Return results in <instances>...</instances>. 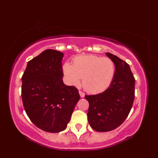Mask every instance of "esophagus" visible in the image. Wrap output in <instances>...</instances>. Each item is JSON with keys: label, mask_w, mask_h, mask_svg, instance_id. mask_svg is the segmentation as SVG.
Here are the masks:
<instances>
[{"label": "esophagus", "mask_w": 158, "mask_h": 158, "mask_svg": "<svg viewBox=\"0 0 158 158\" xmlns=\"http://www.w3.org/2000/svg\"><path fill=\"white\" fill-rule=\"evenodd\" d=\"M79 95H80L81 97H85V94L84 92H82V91H81V90H79Z\"/></svg>", "instance_id": "34e87169"}]
</instances>
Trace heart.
Returning a JSON list of instances; mask_svg holds the SVG:
<instances>
[{
  "label": "heart",
  "instance_id": "1",
  "mask_svg": "<svg viewBox=\"0 0 158 158\" xmlns=\"http://www.w3.org/2000/svg\"><path fill=\"white\" fill-rule=\"evenodd\" d=\"M62 70L68 85L79 86L82 78L83 88L95 94L106 90L111 84L115 64L110 58L90 54L74 58L73 65L65 62Z\"/></svg>",
  "mask_w": 158,
  "mask_h": 158
}]
</instances>
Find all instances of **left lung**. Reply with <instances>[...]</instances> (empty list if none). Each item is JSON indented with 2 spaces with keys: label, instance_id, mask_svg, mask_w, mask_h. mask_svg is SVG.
<instances>
[{
  "label": "left lung",
  "instance_id": "left-lung-1",
  "mask_svg": "<svg viewBox=\"0 0 158 158\" xmlns=\"http://www.w3.org/2000/svg\"><path fill=\"white\" fill-rule=\"evenodd\" d=\"M115 64V74L107 90L96 95H85L89 102L88 119L97 131H112L127 118L135 99V79L129 65L117 56L107 52Z\"/></svg>",
  "mask_w": 158,
  "mask_h": 158
}]
</instances>
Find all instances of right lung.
Instances as JSON below:
<instances>
[{
	"label": "right lung",
	"mask_w": 158,
	"mask_h": 158,
	"mask_svg": "<svg viewBox=\"0 0 158 158\" xmlns=\"http://www.w3.org/2000/svg\"><path fill=\"white\" fill-rule=\"evenodd\" d=\"M64 54L44 50L29 61L21 80L25 111L35 126L47 132L66 129L80 99L79 90L63 82L61 61Z\"/></svg>",
	"instance_id": "1"
}]
</instances>
